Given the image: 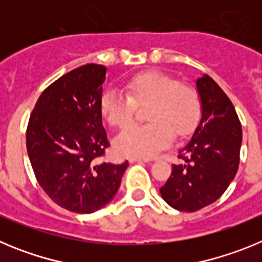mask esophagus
Wrapping results in <instances>:
<instances>
[{
	"label": "esophagus",
	"mask_w": 262,
	"mask_h": 262,
	"mask_svg": "<svg viewBox=\"0 0 262 262\" xmlns=\"http://www.w3.org/2000/svg\"><path fill=\"white\" fill-rule=\"evenodd\" d=\"M129 163H149V160L142 157H129Z\"/></svg>",
	"instance_id": "obj_1"
}]
</instances>
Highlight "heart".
I'll list each match as a JSON object with an SVG mask.
<instances>
[{
    "mask_svg": "<svg viewBox=\"0 0 262 262\" xmlns=\"http://www.w3.org/2000/svg\"><path fill=\"white\" fill-rule=\"evenodd\" d=\"M126 94L107 90L99 108L114 128L133 123L136 107L145 108V126H133L115 139V149L123 156L148 159L172 144L173 135H189L201 118V98L195 88L159 71H147L129 78Z\"/></svg>",
    "mask_w": 262,
    "mask_h": 262,
    "instance_id": "heart-1",
    "label": "heart"
}]
</instances>
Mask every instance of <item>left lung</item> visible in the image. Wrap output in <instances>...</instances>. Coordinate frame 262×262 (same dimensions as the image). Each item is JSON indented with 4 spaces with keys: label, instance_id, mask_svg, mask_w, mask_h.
<instances>
[{
    "label": "left lung",
    "instance_id": "obj_1",
    "mask_svg": "<svg viewBox=\"0 0 262 262\" xmlns=\"http://www.w3.org/2000/svg\"><path fill=\"white\" fill-rule=\"evenodd\" d=\"M202 118L178 155L160 193L169 206L194 212L214 203L235 178L240 161L242 123L231 99L210 76L196 80Z\"/></svg>",
    "mask_w": 262,
    "mask_h": 262
}]
</instances>
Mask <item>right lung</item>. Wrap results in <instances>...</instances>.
<instances>
[{
  "instance_id": "obj_1",
  "label": "right lung",
  "mask_w": 262,
  "mask_h": 262,
  "mask_svg": "<svg viewBox=\"0 0 262 262\" xmlns=\"http://www.w3.org/2000/svg\"><path fill=\"white\" fill-rule=\"evenodd\" d=\"M106 68L86 64L46 88L30 115L26 145L35 177L62 209L90 214L107 205L128 166L105 163L110 145L99 101Z\"/></svg>"
}]
</instances>
